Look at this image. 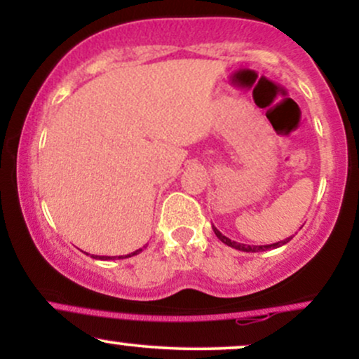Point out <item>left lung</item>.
Returning <instances> with one entry per match:
<instances>
[{"mask_svg": "<svg viewBox=\"0 0 359 359\" xmlns=\"http://www.w3.org/2000/svg\"><path fill=\"white\" fill-rule=\"evenodd\" d=\"M212 231H214V234H216L217 238H219V240L224 243V245H228V246H231V248H234V250H240V251H246V253H257V251H265V250H271V248H280V246H283V245H287L288 241L292 240V236L290 238H285V240H282V241H277V243H273V245H243V243H238V241H233V240H229V238H226L224 234H222L219 229L216 228V226H212Z\"/></svg>", "mask_w": 359, "mask_h": 359, "instance_id": "left-lung-1", "label": "left lung"}]
</instances>
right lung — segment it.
Wrapping results in <instances>:
<instances>
[{
    "instance_id": "right-lung-1",
    "label": "right lung",
    "mask_w": 359,
    "mask_h": 359,
    "mask_svg": "<svg viewBox=\"0 0 359 359\" xmlns=\"http://www.w3.org/2000/svg\"><path fill=\"white\" fill-rule=\"evenodd\" d=\"M143 248H145V246H143ZM140 251H142V248L137 250V251H133V253H130V255H125V258L135 257V255H138ZM93 258H96V259H111V257H97V255H93ZM119 258H123V257H119Z\"/></svg>"
}]
</instances>
